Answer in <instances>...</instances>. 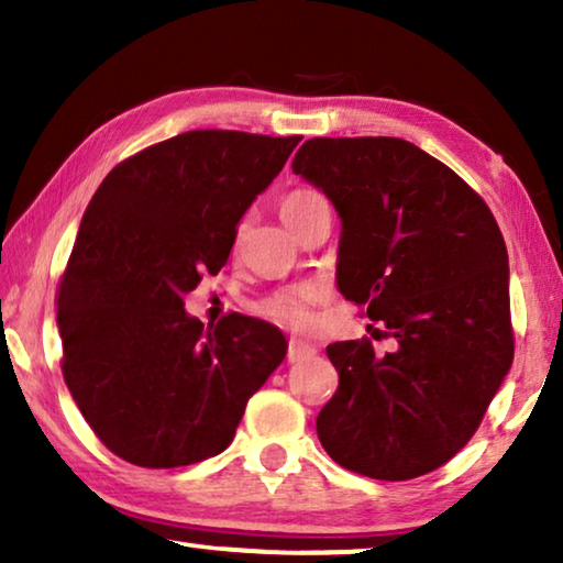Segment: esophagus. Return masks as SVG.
Listing matches in <instances>:
<instances>
[{
    "mask_svg": "<svg viewBox=\"0 0 563 563\" xmlns=\"http://www.w3.org/2000/svg\"><path fill=\"white\" fill-rule=\"evenodd\" d=\"M316 352H318L316 345H310V342H305V340L290 338V342H288V362H300L305 357L316 355Z\"/></svg>",
    "mask_w": 563,
    "mask_h": 563,
    "instance_id": "obj_1",
    "label": "esophagus"
}]
</instances>
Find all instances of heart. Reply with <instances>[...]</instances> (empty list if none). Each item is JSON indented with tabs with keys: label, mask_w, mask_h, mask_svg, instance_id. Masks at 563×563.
Here are the masks:
<instances>
[{
	"label": "heart",
	"mask_w": 563,
	"mask_h": 563,
	"mask_svg": "<svg viewBox=\"0 0 563 563\" xmlns=\"http://www.w3.org/2000/svg\"><path fill=\"white\" fill-rule=\"evenodd\" d=\"M318 198H322L318 190L312 188H292L280 198V216L283 221H288L295 213H300L302 208H308L310 203H316ZM325 290L318 283H305L298 285V288H288L280 292H273L268 300L261 305L263 316L273 318L275 322L288 328H308L312 320V310L310 305L320 300Z\"/></svg>",
	"instance_id": "b5f03b06"
}]
</instances>
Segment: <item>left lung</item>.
<instances>
[{"instance_id": "left-lung-1", "label": "left lung", "mask_w": 563, "mask_h": 563, "mask_svg": "<svg viewBox=\"0 0 563 563\" xmlns=\"http://www.w3.org/2000/svg\"><path fill=\"white\" fill-rule=\"evenodd\" d=\"M292 174L342 218L340 292L395 340L385 355L367 338L328 345L340 385L320 442L369 479L434 472L472 440L514 360L499 225L466 180L402 139H308Z\"/></svg>"}]
</instances>
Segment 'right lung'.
<instances>
[{"label":"right lung","instance_id":"add662e5","mask_svg":"<svg viewBox=\"0 0 563 563\" xmlns=\"http://www.w3.org/2000/svg\"><path fill=\"white\" fill-rule=\"evenodd\" d=\"M300 136L186 131L121 161L84 211L56 292L62 373L107 450L146 470L221 454L288 350L271 322L188 318L247 206Z\"/></svg>","mask_w":563,"mask_h":563}]
</instances>
